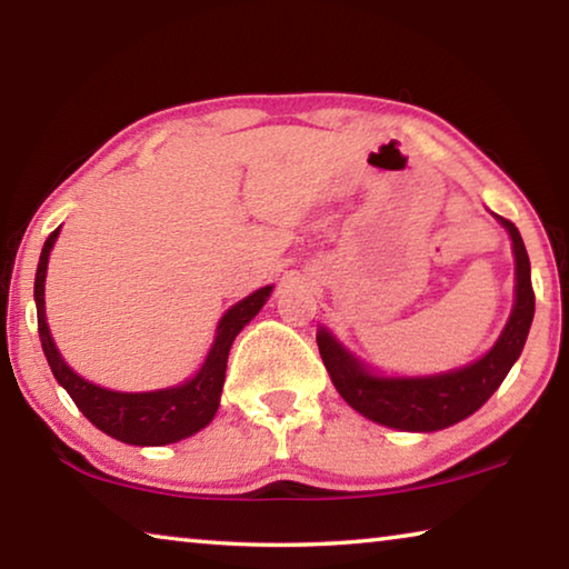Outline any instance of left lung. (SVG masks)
Returning a JSON list of instances; mask_svg holds the SVG:
<instances>
[{
	"label": "left lung",
	"mask_w": 569,
	"mask_h": 569,
	"mask_svg": "<svg viewBox=\"0 0 569 569\" xmlns=\"http://www.w3.org/2000/svg\"><path fill=\"white\" fill-rule=\"evenodd\" d=\"M509 230L517 286L513 309L496 345L476 362L428 377H380L339 345L327 329H319L317 345L337 392L351 408L380 426L410 432H432L466 420L499 390L503 377L525 349L527 333L535 319V291H531L529 256L519 230L511 220L496 214Z\"/></svg>",
	"instance_id": "obj_1"
}]
</instances>
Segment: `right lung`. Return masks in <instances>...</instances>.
I'll return each instance as SVG.
<instances>
[{"label":"right lung","instance_id":"1","mask_svg":"<svg viewBox=\"0 0 569 569\" xmlns=\"http://www.w3.org/2000/svg\"><path fill=\"white\" fill-rule=\"evenodd\" d=\"M58 236L60 228L52 230L42 246L38 273H34V303H38V331L44 357H48L56 380L66 387L78 410L106 436L129 446H169L210 426V420L220 408L224 369H228L232 341H236L242 327L263 309L273 286L258 288L248 299L238 301L224 311L218 331H214L212 347L207 351V359L192 380L154 392L106 390V387L83 380L66 365V359L60 357L56 341L50 337L48 319H44V276H48L50 250L56 246Z\"/></svg>","mask_w":569,"mask_h":569}]
</instances>
